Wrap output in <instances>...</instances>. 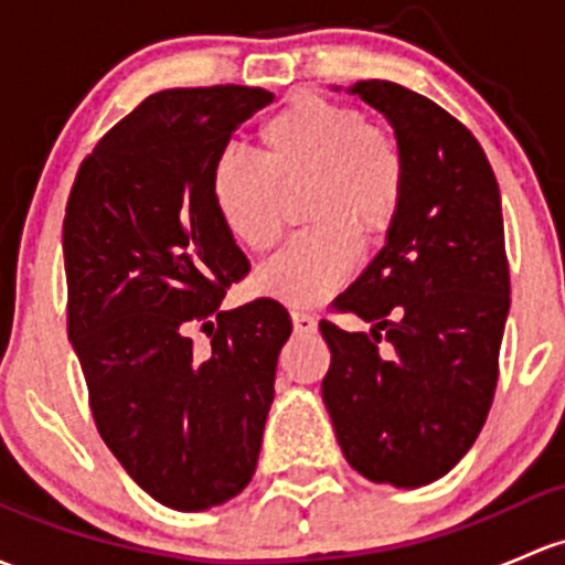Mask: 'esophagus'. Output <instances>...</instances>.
Segmentation results:
<instances>
[{
	"mask_svg": "<svg viewBox=\"0 0 565 565\" xmlns=\"http://www.w3.org/2000/svg\"><path fill=\"white\" fill-rule=\"evenodd\" d=\"M292 324L298 332H317L319 328L317 317H311V313L306 311H292Z\"/></svg>",
	"mask_w": 565,
	"mask_h": 565,
	"instance_id": "obj_1",
	"label": "esophagus"
}]
</instances>
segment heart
Wrapping results in <instances>:
<instances>
[{
	"label": "heart",
	"mask_w": 565,
	"mask_h": 565,
	"mask_svg": "<svg viewBox=\"0 0 565 565\" xmlns=\"http://www.w3.org/2000/svg\"><path fill=\"white\" fill-rule=\"evenodd\" d=\"M259 162L224 153L213 168L211 198L224 230L248 252H267L284 230V194H302L313 227L289 241L257 270V289L287 306H317L358 263V242L390 230L406 162L387 129L367 127L349 105L298 94L257 132Z\"/></svg>",
	"instance_id": "b5f03b06"
}]
</instances>
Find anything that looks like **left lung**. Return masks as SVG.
Masks as SVG:
<instances>
[{"label": "left lung", "mask_w": 565, "mask_h": 565, "mask_svg": "<svg viewBox=\"0 0 565 565\" xmlns=\"http://www.w3.org/2000/svg\"><path fill=\"white\" fill-rule=\"evenodd\" d=\"M347 92L390 121L406 186L384 248L335 300L371 330L319 324L332 354L322 401L354 471L423 487L471 449L495 395L509 317L501 192L477 138L423 94L390 81Z\"/></svg>", "instance_id": "1"}]
</instances>
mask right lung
<instances>
[{
  "label": "right lung",
  "instance_id": "obj_1",
  "mask_svg": "<svg viewBox=\"0 0 565 565\" xmlns=\"http://www.w3.org/2000/svg\"><path fill=\"white\" fill-rule=\"evenodd\" d=\"M270 103L248 86L151 94L81 164L64 216L67 332L94 423L124 471L178 512L252 482L292 332L276 300L222 308L248 259L211 198L237 124ZM192 323L207 350L193 349Z\"/></svg>",
  "mask_w": 565,
  "mask_h": 565
}]
</instances>
